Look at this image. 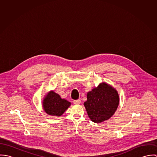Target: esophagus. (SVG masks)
I'll return each mask as SVG.
<instances>
[{
  "label": "esophagus",
  "mask_w": 157,
  "mask_h": 157,
  "mask_svg": "<svg viewBox=\"0 0 157 157\" xmlns=\"http://www.w3.org/2000/svg\"><path fill=\"white\" fill-rule=\"evenodd\" d=\"M80 103H81V101H80V100H79V99L75 100L73 101V103L75 104V105H79Z\"/></svg>",
  "instance_id": "34e87169"
}]
</instances>
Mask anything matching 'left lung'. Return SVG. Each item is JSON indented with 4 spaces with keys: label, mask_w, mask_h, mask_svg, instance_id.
<instances>
[{
    "label": "left lung",
    "mask_w": 157,
    "mask_h": 157,
    "mask_svg": "<svg viewBox=\"0 0 157 157\" xmlns=\"http://www.w3.org/2000/svg\"><path fill=\"white\" fill-rule=\"evenodd\" d=\"M87 99L84 105L90 119L94 123H101L111 118L119 104L117 90L105 83L89 92Z\"/></svg>",
    "instance_id": "obj_1"
}]
</instances>
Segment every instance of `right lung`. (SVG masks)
Segmentation results:
<instances>
[{
	"mask_svg": "<svg viewBox=\"0 0 157 157\" xmlns=\"http://www.w3.org/2000/svg\"><path fill=\"white\" fill-rule=\"evenodd\" d=\"M44 109L48 114L52 116L62 115L71 105L67 100L62 99L60 95L51 91L44 100Z\"/></svg>",
	"mask_w": 157,
	"mask_h": 157,
	"instance_id": "obj_1",
	"label": "right lung"
}]
</instances>
